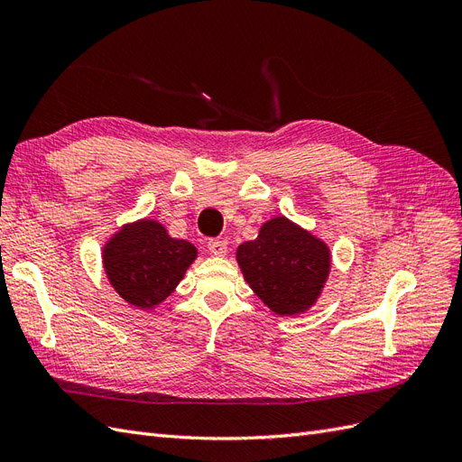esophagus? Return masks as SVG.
Wrapping results in <instances>:
<instances>
[{"mask_svg":"<svg viewBox=\"0 0 462 462\" xmlns=\"http://www.w3.org/2000/svg\"><path fill=\"white\" fill-rule=\"evenodd\" d=\"M208 250L214 256H226L227 254V243L221 241V239H212V241H208Z\"/></svg>","mask_w":462,"mask_h":462,"instance_id":"34e87169","label":"esophagus"}]
</instances>
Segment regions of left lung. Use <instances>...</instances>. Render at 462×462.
I'll return each instance as SVG.
<instances>
[{"label":"left lung","instance_id":"obj_1","mask_svg":"<svg viewBox=\"0 0 462 462\" xmlns=\"http://www.w3.org/2000/svg\"><path fill=\"white\" fill-rule=\"evenodd\" d=\"M245 282L273 314L297 316L316 304L329 270V246L285 216L272 217L254 241L236 248Z\"/></svg>","mask_w":462,"mask_h":462}]
</instances>
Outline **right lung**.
<instances>
[{"label":"right lung","mask_w":462,"mask_h":462,"mask_svg":"<svg viewBox=\"0 0 462 462\" xmlns=\"http://www.w3.org/2000/svg\"><path fill=\"white\" fill-rule=\"evenodd\" d=\"M199 250L185 239H173L156 219L127 223L109 236L102 263L117 295L141 310H152L171 295Z\"/></svg>","instance_id":"obj_1"}]
</instances>
